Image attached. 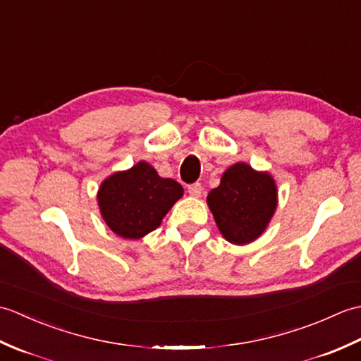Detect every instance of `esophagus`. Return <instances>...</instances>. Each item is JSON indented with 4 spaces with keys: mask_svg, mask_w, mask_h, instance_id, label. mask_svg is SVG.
<instances>
[{
    "mask_svg": "<svg viewBox=\"0 0 361 361\" xmlns=\"http://www.w3.org/2000/svg\"><path fill=\"white\" fill-rule=\"evenodd\" d=\"M188 192H189V195L198 198V197L202 195V192H203V188H202L200 183H194V185H190L188 188Z\"/></svg>",
    "mask_w": 361,
    "mask_h": 361,
    "instance_id": "obj_1",
    "label": "esophagus"
}]
</instances>
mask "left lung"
<instances>
[{"mask_svg":"<svg viewBox=\"0 0 361 361\" xmlns=\"http://www.w3.org/2000/svg\"><path fill=\"white\" fill-rule=\"evenodd\" d=\"M219 231L233 245L259 239L278 208V186L270 172L247 163L228 167L206 197Z\"/></svg>","mask_w":361,"mask_h":361,"instance_id":"1","label":"left lung"}]
</instances>
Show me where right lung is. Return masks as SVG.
Masks as SVG:
<instances>
[{"label":"right lung","instance_id":"add662e5","mask_svg":"<svg viewBox=\"0 0 361 361\" xmlns=\"http://www.w3.org/2000/svg\"><path fill=\"white\" fill-rule=\"evenodd\" d=\"M183 192L180 183L163 178L149 163L140 161L106 176L97 190V204L114 234L137 240L161 225Z\"/></svg>","mask_w":361,"mask_h":361}]
</instances>
